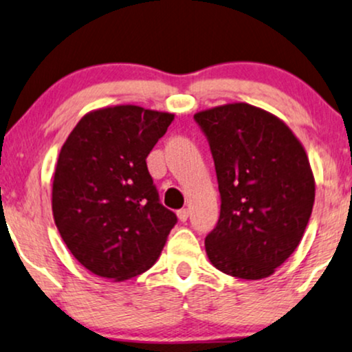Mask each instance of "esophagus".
<instances>
[{
    "instance_id": "34e87169",
    "label": "esophagus",
    "mask_w": 352,
    "mask_h": 352,
    "mask_svg": "<svg viewBox=\"0 0 352 352\" xmlns=\"http://www.w3.org/2000/svg\"><path fill=\"white\" fill-rule=\"evenodd\" d=\"M177 216H179V219L182 221V222H185L186 219H188V216H190V211L186 208H184V209H180V211H177Z\"/></svg>"
}]
</instances>
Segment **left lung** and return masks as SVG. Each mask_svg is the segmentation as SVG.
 Listing matches in <instances>:
<instances>
[{"label":"left lung","instance_id":"obj_1","mask_svg":"<svg viewBox=\"0 0 352 352\" xmlns=\"http://www.w3.org/2000/svg\"><path fill=\"white\" fill-rule=\"evenodd\" d=\"M195 122L221 193L219 221L204 239L209 261L234 278H268L299 245L312 214L309 157L286 123L258 107H214Z\"/></svg>","mask_w":352,"mask_h":352}]
</instances>
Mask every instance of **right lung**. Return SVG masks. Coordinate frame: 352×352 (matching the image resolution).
Returning a JSON list of instances; mask_svg holds the SVG:
<instances>
[{
  "label": "right lung",
  "instance_id": "1",
  "mask_svg": "<svg viewBox=\"0 0 352 352\" xmlns=\"http://www.w3.org/2000/svg\"><path fill=\"white\" fill-rule=\"evenodd\" d=\"M172 120L138 105L107 107L84 115L60 151L55 224L74 258L100 278L124 281L148 271L177 224L146 164Z\"/></svg>",
  "mask_w": 352,
  "mask_h": 352
}]
</instances>
